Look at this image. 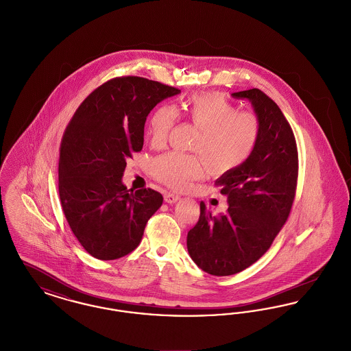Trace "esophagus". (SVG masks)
<instances>
[{"label":"esophagus","mask_w":351,"mask_h":351,"mask_svg":"<svg viewBox=\"0 0 351 351\" xmlns=\"http://www.w3.org/2000/svg\"><path fill=\"white\" fill-rule=\"evenodd\" d=\"M180 199V196L178 195V193H175V192H167V193H165V200L168 204H172V202H175V201H178Z\"/></svg>","instance_id":"esophagus-1"}]
</instances>
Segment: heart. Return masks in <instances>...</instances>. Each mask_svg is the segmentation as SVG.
Returning a JSON list of instances; mask_svg holds the SVG:
<instances>
[{
  "instance_id": "1",
  "label": "heart",
  "mask_w": 351,
  "mask_h": 351,
  "mask_svg": "<svg viewBox=\"0 0 351 351\" xmlns=\"http://www.w3.org/2000/svg\"><path fill=\"white\" fill-rule=\"evenodd\" d=\"M184 114L199 129L192 150L200 154L169 151L151 163L152 176L175 189H185L204 178L208 165L216 173H226L243 166L256 149L262 125L256 114L238 110L237 105L219 93H197L183 104ZM179 112L172 104L159 105L149 121L150 143L162 149L178 122Z\"/></svg>"
}]
</instances>
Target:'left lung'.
<instances>
[{"label":"left lung","instance_id":"1","mask_svg":"<svg viewBox=\"0 0 351 351\" xmlns=\"http://www.w3.org/2000/svg\"><path fill=\"white\" fill-rule=\"evenodd\" d=\"M233 97L251 101L262 133L250 159L216 182L228 210L215 216L201 201L199 221L186 235L192 261L215 276L238 274L266 254L289 217L299 176L296 139L275 101L258 88Z\"/></svg>","mask_w":351,"mask_h":351}]
</instances>
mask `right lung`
<instances>
[{"label": "right lung", "mask_w": 351, "mask_h": 351, "mask_svg": "<svg viewBox=\"0 0 351 351\" xmlns=\"http://www.w3.org/2000/svg\"><path fill=\"white\" fill-rule=\"evenodd\" d=\"M180 89L138 76L97 86L68 122L60 143L59 196L68 225L84 250L100 261L138 247L163 196L122 184L126 160L143 147L154 106Z\"/></svg>", "instance_id": "right-lung-1"}]
</instances>
